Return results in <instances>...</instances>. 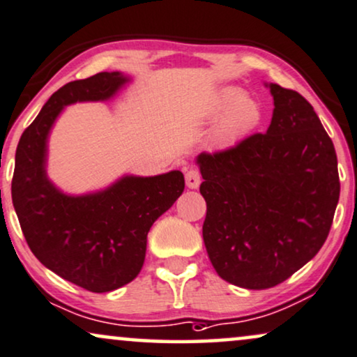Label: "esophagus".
Wrapping results in <instances>:
<instances>
[{"label":"esophagus","instance_id":"1","mask_svg":"<svg viewBox=\"0 0 357 357\" xmlns=\"http://www.w3.org/2000/svg\"><path fill=\"white\" fill-rule=\"evenodd\" d=\"M185 183L188 188H198L202 183V175L197 169H188L185 174Z\"/></svg>","mask_w":357,"mask_h":357}]
</instances>
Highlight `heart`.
I'll use <instances>...</instances> for the list:
<instances>
[{"instance_id": "b5f03b06", "label": "heart", "mask_w": 357, "mask_h": 357, "mask_svg": "<svg viewBox=\"0 0 357 357\" xmlns=\"http://www.w3.org/2000/svg\"><path fill=\"white\" fill-rule=\"evenodd\" d=\"M206 118L221 121L216 129V136L223 141L238 139L261 123L262 111L256 100L244 96V91L236 86L220 88L216 93L208 100L205 108Z\"/></svg>"}]
</instances>
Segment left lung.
<instances>
[{"mask_svg": "<svg viewBox=\"0 0 357 357\" xmlns=\"http://www.w3.org/2000/svg\"><path fill=\"white\" fill-rule=\"evenodd\" d=\"M267 132L197 157L206 202L203 241L221 279L271 289L317 256L340 200L335 146L313 106L269 83Z\"/></svg>", "mask_w": 357, "mask_h": 357, "instance_id": "8db88e82", "label": "left lung"}]
</instances>
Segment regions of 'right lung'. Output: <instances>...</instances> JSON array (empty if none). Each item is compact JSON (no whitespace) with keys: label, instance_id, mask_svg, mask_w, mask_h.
<instances>
[{"label":"right lung","instance_id":"1","mask_svg":"<svg viewBox=\"0 0 357 357\" xmlns=\"http://www.w3.org/2000/svg\"><path fill=\"white\" fill-rule=\"evenodd\" d=\"M128 82L121 72H101L59 88L16 149L11 195L27 246L47 269L95 294L136 279L151 226L185 188L180 170L124 175L86 195H67L47 178V137L62 109L77 101L109 100Z\"/></svg>","mask_w":357,"mask_h":357}]
</instances>
